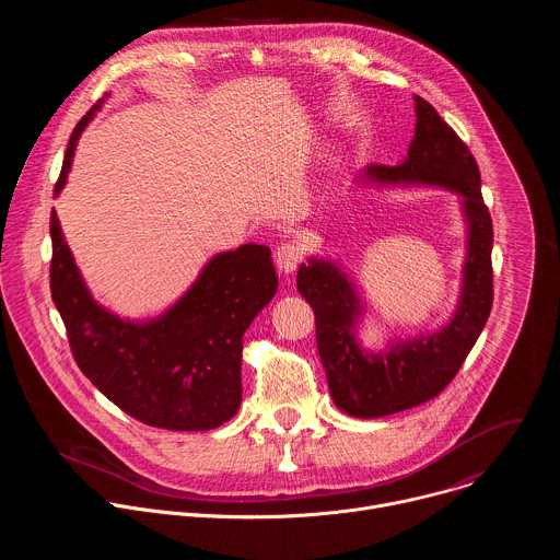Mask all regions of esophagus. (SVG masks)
I'll list each match as a JSON object with an SVG mask.
<instances>
[{"instance_id":"esophagus-1","label":"esophagus","mask_w":560,"mask_h":560,"mask_svg":"<svg viewBox=\"0 0 560 560\" xmlns=\"http://www.w3.org/2000/svg\"><path fill=\"white\" fill-rule=\"evenodd\" d=\"M301 261H303V248L299 244H283L275 253L277 270L283 275H292Z\"/></svg>"}]
</instances>
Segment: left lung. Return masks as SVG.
<instances>
[{
	"label": "left lung",
	"instance_id": "8db88e82",
	"mask_svg": "<svg viewBox=\"0 0 560 560\" xmlns=\"http://www.w3.org/2000/svg\"><path fill=\"white\" fill-rule=\"evenodd\" d=\"M415 139L396 166H368L361 186L443 188L460 199L465 261L460 294L450 322L417 337H394L381 350L365 348L359 326L365 303L343 264L310 257L296 288L312 305L316 348L335 406L357 419H378L434 398L458 372L483 332L492 310V219L481 195L476 159L439 113L415 95Z\"/></svg>",
	"mask_w": 560,
	"mask_h": 560
}]
</instances>
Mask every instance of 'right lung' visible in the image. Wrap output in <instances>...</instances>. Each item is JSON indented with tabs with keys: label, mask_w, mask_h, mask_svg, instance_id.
<instances>
[{
	"label": "right lung",
	"mask_w": 560,
	"mask_h": 560,
	"mask_svg": "<svg viewBox=\"0 0 560 560\" xmlns=\"http://www.w3.org/2000/svg\"><path fill=\"white\" fill-rule=\"evenodd\" d=\"M104 100L74 126L55 195L66 186L77 141ZM50 236L52 301L79 370L106 398L145 425L177 432L214 430L238 412L244 332L279 285L270 248L244 244L214 255L168 310L141 322L95 301L55 210Z\"/></svg>",
	"instance_id": "1"
}]
</instances>
